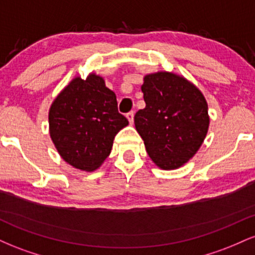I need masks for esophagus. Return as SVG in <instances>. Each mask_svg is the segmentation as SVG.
<instances>
[{
  "mask_svg": "<svg viewBox=\"0 0 255 255\" xmlns=\"http://www.w3.org/2000/svg\"><path fill=\"white\" fill-rule=\"evenodd\" d=\"M126 118H127L128 121H129L130 125L133 124V121H134V113H133V111H130V113H128L127 115H126Z\"/></svg>",
  "mask_w": 255,
  "mask_h": 255,
  "instance_id": "obj_1",
  "label": "esophagus"
}]
</instances>
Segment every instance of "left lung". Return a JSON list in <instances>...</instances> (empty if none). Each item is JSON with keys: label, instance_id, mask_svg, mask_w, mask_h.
<instances>
[{"label": "left lung", "instance_id": "8db88e82", "mask_svg": "<svg viewBox=\"0 0 255 255\" xmlns=\"http://www.w3.org/2000/svg\"><path fill=\"white\" fill-rule=\"evenodd\" d=\"M146 107L134 116L152 162L163 170L186 164L203 145L210 126L203 92L176 73L160 71L144 77Z\"/></svg>", "mask_w": 255, "mask_h": 255}]
</instances>
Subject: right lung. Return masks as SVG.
Segmentation results:
<instances>
[{"mask_svg": "<svg viewBox=\"0 0 255 255\" xmlns=\"http://www.w3.org/2000/svg\"><path fill=\"white\" fill-rule=\"evenodd\" d=\"M126 126L116 95L93 72L86 79L73 78L49 109V133L58 154L81 171H95L103 164L114 137Z\"/></svg>", "mask_w": 255, "mask_h": 255, "instance_id": "obj_1", "label": "right lung"}]
</instances>
